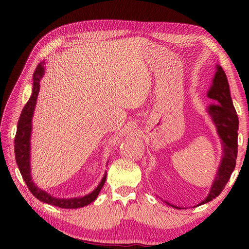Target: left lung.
<instances>
[{"mask_svg": "<svg viewBox=\"0 0 249 249\" xmlns=\"http://www.w3.org/2000/svg\"><path fill=\"white\" fill-rule=\"evenodd\" d=\"M210 99L216 100L218 104H210L206 112L212 119L215 125L218 137L222 144V158L214 178L210 192L205 199L200 202L196 206L202 205L220 195L230 180L231 172L235 169L236 158H237V137H238V116L236 114L235 107L231 102L230 84L227 81L226 74L220 65H216V71L214 74L208 94ZM168 205L176 209H183L180 206L170 204L169 202L163 201Z\"/></svg>", "mask_w": 249, "mask_h": 249, "instance_id": "obj_1", "label": "left lung"}]
</instances>
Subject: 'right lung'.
<instances>
[{
    "label": "right lung",
    "instance_id": "add662e5",
    "mask_svg": "<svg viewBox=\"0 0 249 249\" xmlns=\"http://www.w3.org/2000/svg\"><path fill=\"white\" fill-rule=\"evenodd\" d=\"M45 62H40L37 66V68L33 75V90L32 95L29 98L28 102L25 104L22 113H20L18 130H16L15 141H14V149H15V159L18 163V169L20 171L23 179L26 182L29 191L32 195L37 197L39 201L44 203L52 204L61 209H78L83 208L88 204L93 202L98 197L101 189L107 180V175L104 174L102 180L99 183L93 191L89 195L79 196V197H70V199H62V197H56L49 195L43 189L37 187L34 183L31 172V136H32V122L34 116V111H35L37 98H38L39 89H40V81L45 74Z\"/></svg>",
    "mask_w": 249,
    "mask_h": 249
}]
</instances>
